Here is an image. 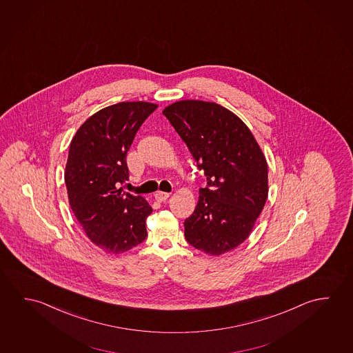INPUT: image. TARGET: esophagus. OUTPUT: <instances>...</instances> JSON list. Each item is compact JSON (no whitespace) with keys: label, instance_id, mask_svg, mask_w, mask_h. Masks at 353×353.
<instances>
[{"label":"esophagus","instance_id":"34e87169","mask_svg":"<svg viewBox=\"0 0 353 353\" xmlns=\"http://www.w3.org/2000/svg\"><path fill=\"white\" fill-rule=\"evenodd\" d=\"M154 197H156L157 201L163 203V201H165L168 197H169V192H158L154 194Z\"/></svg>","mask_w":353,"mask_h":353}]
</instances>
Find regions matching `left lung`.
<instances>
[{
	"instance_id": "8db88e82",
	"label": "left lung",
	"mask_w": 353,
	"mask_h": 353,
	"mask_svg": "<svg viewBox=\"0 0 353 353\" xmlns=\"http://www.w3.org/2000/svg\"><path fill=\"white\" fill-rule=\"evenodd\" d=\"M163 114L208 181L184 222L186 241L210 256L232 251L248 239L268 197L263 152L245 122L215 102L181 100Z\"/></svg>"
}]
</instances>
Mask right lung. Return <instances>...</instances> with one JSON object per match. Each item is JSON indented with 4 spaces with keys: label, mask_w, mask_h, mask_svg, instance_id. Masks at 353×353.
<instances>
[{
    "label": "right lung",
    "mask_w": 353,
    "mask_h": 353,
    "mask_svg": "<svg viewBox=\"0 0 353 353\" xmlns=\"http://www.w3.org/2000/svg\"><path fill=\"white\" fill-rule=\"evenodd\" d=\"M158 105L119 102L90 116L72 137L66 161L69 205L90 241L121 254L147 237L152 208L120 188L128 180L127 152L139 127Z\"/></svg>",
    "instance_id": "obj_1"
}]
</instances>
